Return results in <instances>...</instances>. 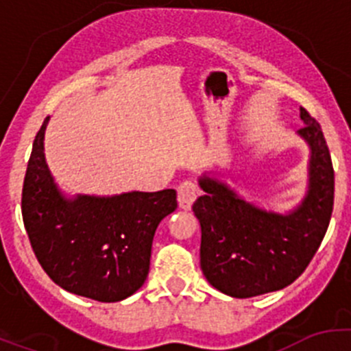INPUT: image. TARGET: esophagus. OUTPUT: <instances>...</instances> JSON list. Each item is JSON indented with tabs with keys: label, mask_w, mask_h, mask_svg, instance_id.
I'll list each match as a JSON object with an SVG mask.
<instances>
[{
	"label": "esophagus",
	"mask_w": 351,
	"mask_h": 351,
	"mask_svg": "<svg viewBox=\"0 0 351 351\" xmlns=\"http://www.w3.org/2000/svg\"><path fill=\"white\" fill-rule=\"evenodd\" d=\"M198 197V186L192 180H185L178 185V204L180 207L189 210L192 207V204L195 202V198Z\"/></svg>",
	"instance_id": "esophagus-1"
}]
</instances>
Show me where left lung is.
<instances>
[{
  "label": "left lung",
  "mask_w": 351,
  "mask_h": 351,
  "mask_svg": "<svg viewBox=\"0 0 351 351\" xmlns=\"http://www.w3.org/2000/svg\"><path fill=\"white\" fill-rule=\"evenodd\" d=\"M299 134L311 146L307 197L289 215L261 210L207 176L193 204L200 222V267L208 284L247 299L285 289L304 274L328 231L335 200V169L319 122L300 107Z\"/></svg>",
  "instance_id": "1"
}]
</instances>
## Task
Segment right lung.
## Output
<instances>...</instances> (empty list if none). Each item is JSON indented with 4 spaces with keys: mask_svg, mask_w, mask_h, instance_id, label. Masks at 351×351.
<instances>
[{
    "mask_svg": "<svg viewBox=\"0 0 351 351\" xmlns=\"http://www.w3.org/2000/svg\"><path fill=\"white\" fill-rule=\"evenodd\" d=\"M42 123L22 190L23 224L45 274L59 287L98 302H119L141 289L149 274L159 222L175 212L176 192H132L66 200L44 156Z\"/></svg>",
    "mask_w": 351,
    "mask_h": 351,
    "instance_id": "right-lung-1",
    "label": "right lung"
}]
</instances>
